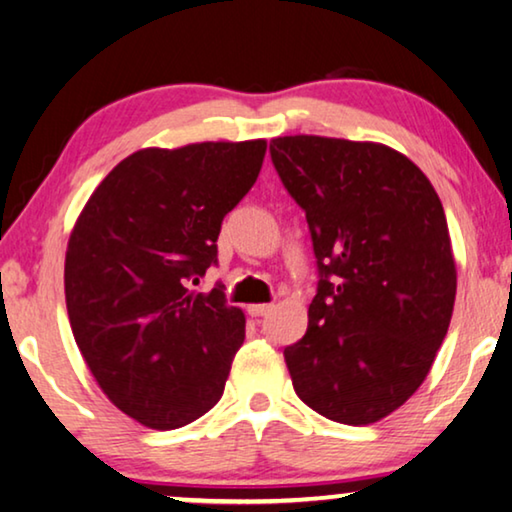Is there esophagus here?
<instances>
[{
  "label": "esophagus",
  "instance_id": "esophagus-1",
  "mask_svg": "<svg viewBox=\"0 0 512 512\" xmlns=\"http://www.w3.org/2000/svg\"><path fill=\"white\" fill-rule=\"evenodd\" d=\"M271 308H273V304H253V306H248V313L255 315V318H262V315L271 313Z\"/></svg>",
  "mask_w": 512,
  "mask_h": 512
}]
</instances>
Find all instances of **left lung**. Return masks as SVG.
<instances>
[{"label":"left lung","instance_id":"obj_1","mask_svg":"<svg viewBox=\"0 0 512 512\" xmlns=\"http://www.w3.org/2000/svg\"><path fill=\"white\" fill-rule=\"evenodd\" d=\"M269 150L320 273L306 334L283 352L294 392L327 420H383L427 378L455 308L441 199L383 143L297 134Z\"/></svg>","mask_w":512,"mask_h":512}]
</instances>
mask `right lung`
I'll return each mask as SVG.
<instances>
[{
    "mask_svg": "<svg viewBox=\"0 0 512 512\" xmlns=\"http://www.w3.org/2000/svg\"><path fill=\"white\" fill-rule=\"evenodd\" d=\"M264 153V139L136 150L78 215L64 259L71 331L106 397L143 427H185L225 392L246 315L220 285L204 294L187 280L218 262L222 218Z\"/></svg>",
    "mask_w": 512,
    "mask_h": 512,
    "instance_id": "add662e5",
    "label": "right lung"
}]
</instances>
